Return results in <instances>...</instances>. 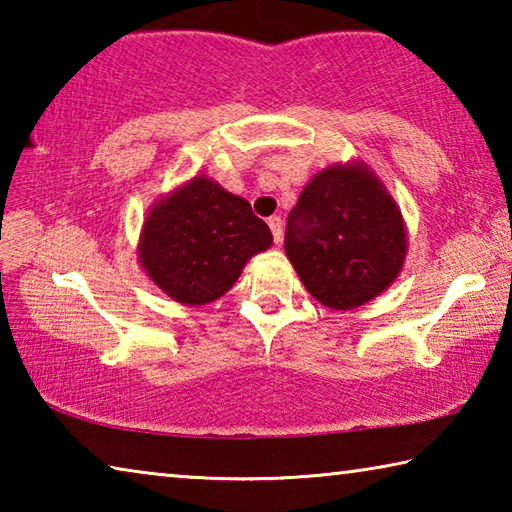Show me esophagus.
<instances>
[{"mask_svg":"<svg viewBox=\"0 0 512 512\" xmlns=\"http://www.w3.org/2000/svg\"><path fill=\"white\" fill-rule=\"evenodd\" d=\"M268 228H271V232H273L275 244H280L282 241V219L280 216H271V219H268Z\"/></svg>","mask_w":512,"mask_h":512,"instance_id":"esophagus-1","label":"esophagus"}]
</instances>
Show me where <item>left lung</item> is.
I'll return each mask as SVG.
<instances>
[{
    "mask_svg": "<svg viewBox=\"0 0 512 512\" xmlns=\"http://www.w3.org/2000/svg\"><path fill=\"white\" fill-rule=\"evenodd\" d=\"M284 250L320 305L348 311L377 298L400 275L406 228L368 164H334L302 189Z\"/></svg>",
    "mask_w": 512,
    "mask_h": 512,
    "instance_id": "8db88e82",
    "label": "left lung"
}]
</instances>
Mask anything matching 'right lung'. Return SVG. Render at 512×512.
Segmentation results:
<instances>
[{
	"mask_svg": "<svg viewBox=\"0 0 512 512\" xmlns=\"http://www.w3.org/2000/svg\"><path fill=\"white\" fill-rule=\"evenodd\" d=\"M271 244L248 201L196 176L146 214L137 259L169 298L198 307L230 291L248 259Z\"/></svg>",
	"mask_w": 512,
	"mask_h": 512,
	"instance_id": "right-lung-1",
	"label": "right lung"
}]
</instances>
